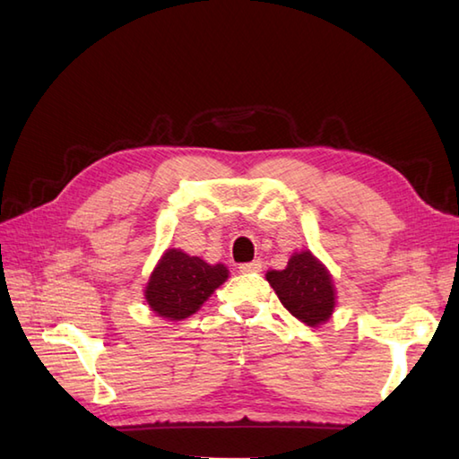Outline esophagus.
<instances>
[{
	"mask_svg": "<svg viewBox=\"0 0 459 459\" xmlns=\"http://www.w3.org/2000/svg\"><path fill=\"white\" fill-rule=\"evenodd\" d=\"M242 274H248V272H260L262 270V262L260 260H252V262H245V264L238 266Z\"/></svg>",
	"mask_w": 459,
	"mask_h": 459,
	"instance_id": "esophagus-1",
	"label": "esophagus"
}]
</instances>
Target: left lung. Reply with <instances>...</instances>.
Segmentation results:
<instances>
[{
    "mask_svg": "<svg viewBox=\"0 0 459 459\" xmlns=\"http://www.w3.org/2000/svg\"><path fill=\"white\" fill-rule=\"evenodd\" d=\"M266 280L274 288L281 306L301 324L309 327L324 325L333 316L337 291L333 278L311 250L291 255L284 270H268Z\"/></svg>",
    "mask_w": 459,
    "mask_h": 459,
    "instance_id": "left-lung-1",
    "label": "left lung"
}]
</instances>
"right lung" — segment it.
<instances>
[{"instance_id":"add662e5","label":"right lung","mask_w":459,"mask_h":459,"mask_svg":"<svg viewBox=\"0 0 459 459\" xmlns=\"http://www.w3.org/2000/svg\"><path fill=\"white\" fill-rule=\"evenodd\" d=\"M227 278L229 270L221 262L209 264L179 248H168L150 274L143 298L153 314L168 321H181L199 311Z\"/></svg>"}]
</instances>
